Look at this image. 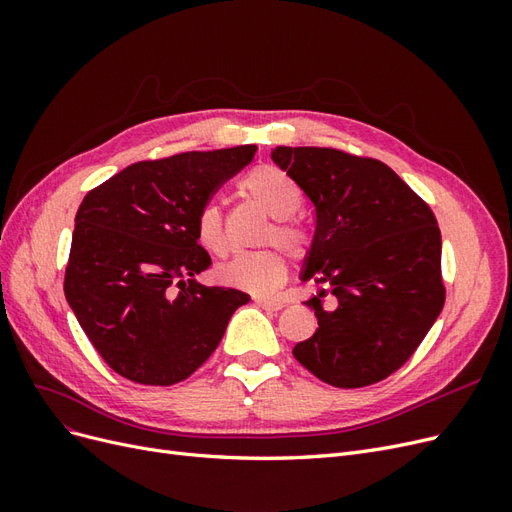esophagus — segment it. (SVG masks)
I'll use <instances>...</instances> for the list:
<instances>
[{"label":"esophagus","mask_w":512,"mask_h":512,"mask_svg":"<svg viewBox=\"0 0 512 512\" xmlns=\"http://www.w3.org/2000/svg\"><path fill=\"white\" fill-rule=\"evenodd\" d=\"M254 303L260 305L262 309H269V312H280V309L286 305V303L280 301V299H262V297H256Z\"/></svg>","instance_id":"1"}]
</instances>
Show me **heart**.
I'll use <instances>...</instances> for the list:
<instances>
[{
    "instance_id": "b5f03b06",
    "label": "heart",
    "mask_w": 512,
    "mask_h": 512,
    "mask_svg": "<svg viewBox=\"0 0 512 512\" xmlns=\"http://www.w3.org/2000/svg\"><path fill=\"white\" fill-rule=\"evenodd\" d=\"M239 192L250 198L267 215L271 224L267 226L262 241L277 243L292 258H305L312 247V232L303 222L294 218L303 203V192L297 181L290 179L284 170L262 164L252 168L241 177ZM194 235L198 245L211 256H224L228 250L224 220L220 209L207 203L198 209L194 218ZM218 280L226 286L241 288L247 292L267 294L286 282L288 265L284 254L277 247H265L258 252L237 254L218 267Z\"/></svg>"
}]
</instances>
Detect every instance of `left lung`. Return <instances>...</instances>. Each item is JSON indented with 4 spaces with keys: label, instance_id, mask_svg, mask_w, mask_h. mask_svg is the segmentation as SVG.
<instances>
[{
    "label": "left lung",
    "instance_id": "left-lung-1",
    "mask_svg": "<svg viewBox=\"0 0 512 512\" xmlns=\"http://www.w3.org/2000/svg\"><path fill=\"white\" fill-rule=\"evenodd\" d=\"M273 162L316 209L303 282L316 333L294 346L305 369L337 389L376 384L404 365L442 312L436 215L393 170L331 147H277ZM333 293V308L323 297Z\"/></svg>",
    "mask_w": 512,
    "mask_h": 512
}]
</instances>
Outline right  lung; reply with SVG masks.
<instances>
[{
    "label": "right lung",
    "mask_w": 512,
    "mask_h": 512,
    "mask_svg": "<svg viewBox=\"0 0 512 512\" xmlns=\"http://www.w3.org/2000/svg\"><path fill=\"white\" fill-rule=\"evenodd\" d=\"M254 153L243 145L136 162L83 198L64 292L119 376L149 386L192 376L222 342L235 309L250 301L241 290L194 280L211 267L194 218Z\"/></svg>",
    "instance_id": "obj_1"
}]
</instances>
